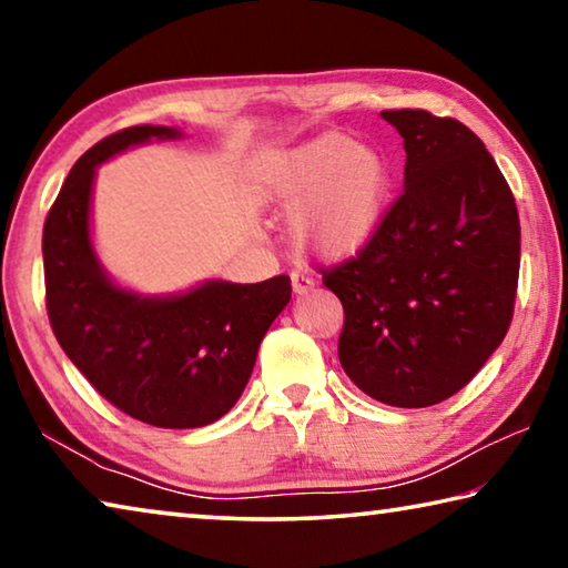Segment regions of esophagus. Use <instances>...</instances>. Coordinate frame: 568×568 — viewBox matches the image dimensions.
I'll list each match as a JSON object with an SVG mask.
<instances>
[{
  "label": "esophagus",
  "mask_w": 568,
  "mask_h": 568,
  "mask_svg": "<svg viewBox=\"0 0 568 568\" xmlns=\"http://www.w3.org/2000/svg\"><path fill=\"white\" fill-rule=\"evenodd\" d=\"M291 281H293V293L295 295H305V293H311L313 287H315V281L311 275H305V273H293L291 275Z\"/></svg>",
  "instance_id": "1"
}]
</instances>
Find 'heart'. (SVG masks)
<instances>
[{
    "label": "heart",
    "instance_id": "obj_1",
    "mask_svg": "<svg viewBox=\"0 0 568 568\" xmlns=\"http://www.w3.org/2000/svg\"><path fill=\"white\" fill-rule=\"evenodd\" d=\"M265 190L293 217L307 253L341 261L376 235L390 200V168L348 134L325 132L271 162Z\"/></svg>",
    "mask_w": 568,
    "mask_h": 568
}]
</instances>
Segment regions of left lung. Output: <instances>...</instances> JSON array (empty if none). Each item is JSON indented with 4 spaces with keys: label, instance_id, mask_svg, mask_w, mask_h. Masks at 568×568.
Segmentation results:
<instances>
[{
    "label": "left lung",
    "instance_id": "obj_1",
    "mask_svg": "<svg viewBox=\"0 0 568 568\" xmlns=\"http://www.w3.org/2000/svg\"><path fill=\"white\" fill-rule=\"evenodd\" d=\"M406 148L403 192L371 243L323 271L341 297L338 358L371 398L426 408L484 368L514 318L521 225L514 192L464 122L386 110Z\"/></svg>",
    "mask_w": 568,
    "mask_h": 568
}]
</instances>
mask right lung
Listing matches in <instances>:
<instances>
[{
	"mask_svg": "<svg viewBox=\"0 0 568 568\" xmlns=\"http://www.w3.org/2000/svg\"><path fill=\"white\" fill-rule=\"evenodd\" d=\"M175 138V128L138 124L74 162L44 220L47 315L67 358L114 408L158 428H200L243 396L263 335L293 287L275 275L145 297L110 281L90 237L94 168L132 145Z\"/></svg>",
	"mask_w": 568,
	"mask_h": 568,
	"instance_id": "add662e5",
	"label": "right lung"
}]
</instances>
